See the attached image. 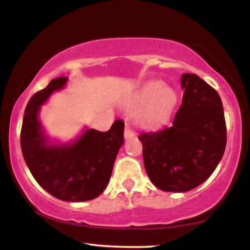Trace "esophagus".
Here are the masks:
<instances>
[{
	"mask_svg": "<svg viewBox=\"0 0 250 250\" xmlns=\"http://www.w3.org/2000/svg\"><path fill=\"white\" fill-rule=\"evenodd\" d=\"M133 134H134V132H133V129L131 126H129V124L127 122L125 123V138H129V136H133Z\"/></svg>",
	"mask_w": 250,
	"mask_h": 250,
	"instance_id": "1",
	"label": "esophagus"
}]
</instances>
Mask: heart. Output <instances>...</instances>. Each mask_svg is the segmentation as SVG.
I'll return each mask as SVG.
<instances>
[{
    "mask_svg": "<svg viewBox=\"0 0 250 250\" xmlns=\"http://www.w3.org/2000/svg\"><path fill=\"white\" fill-rule=\"evenodd\" d=\"M175 104V92L159 82H149L143 85L134 101L135 107L145 105L139 111V119L146 126L162 123L170 114Z\"/></svg>",
    "mask_w": 250,
    "mask_h": 250,
    "instance_id": "1",
    "label": "heart"
}]
</instances>
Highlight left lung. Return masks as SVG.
<instances>
[{
  "label": "left lung",
  "instance_id": "left-lung-1",
  "mask_svg": "<svg viewBox=\"0 0 250 250\" xmlns=\"http://www.w3.org/2000/svg\"><path fill=\"white\" fill-rule=\"evenodd\" d=\"M182 104L169 127L140 133L151 182L167 192H186L205 182L227 146L223 104L216 91L194 74H183Z\"/></svg>",
  "mask_w": 250,
  "mask_h": 250
}]
</instances>
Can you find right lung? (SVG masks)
<instances>
[{"mask_svg": "<svg viewBox=\"0 0 250 250\" xmlns=\"http://www.w3.org/2000/svg\"><path fill=\"white\" fill-rule=\"evenodd\" d=\"M58 77L30 98L22 119L20 145L23 159L37 183L64 201H86L104 192L118 150L124 143V122L115 121L107 132L85 131L76 142L49 145L39 121L41 105L64 86Z\"/></svg>", "mask_w": 250, "mask_h": 250, "instance_id": "right-lung-1", "label": "right lung"}]
</instances>
